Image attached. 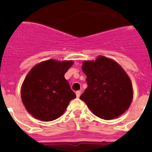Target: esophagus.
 Segmentation results:
<instances>
[{
    "label": "esophagus",
    "mask_w": 152,
    "mask_h": 152,
    "mask_svg": "<svg viewBox=\"0 0 152 152\" xmlns=\"http://www.w3.org/2000/svg\"><path fill=\"white\" fill-rule=\"evenodd\" d=\"M76 96H77V97L78 98V97H80V91H77V92H76Z\"/></svg>",
    "instance_id": "1"
}]
</instances>
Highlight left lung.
I'll use <instances>...</instances> for the list:
<instances>
[{"instance_id": "8db88e82", "label": "left lung", "mask_w": 152, "mask_h": 152, "mask_svg": "<svg viewBox=\"0 0 152 152\" xmlns=\"http://www.w3.org/2000/svg\"><path fill=\"white\" fill-rule=\"evenodd\" d=\"M88 88L80 99L95 116L105 120L124 113L133 99L132 84L119 63L105 56L82 63Z\"/></svg>"}]
</instances>
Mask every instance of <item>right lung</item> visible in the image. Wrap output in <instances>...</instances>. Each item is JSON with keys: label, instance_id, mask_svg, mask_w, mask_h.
I'll return each mask as SVG.
<instances>
[{"label": "right lung", "instance_id": "add662e5", "mask_svg": "<svg viewBox=\"0 0 152 152\" xmlns=\"http://www.w3.org/2000/svg\"><path fill=\"white\" fill-rule=\"evenodd\" d=\"M72 60L49 59L36 64L29 72L21 86V99L26 110L44 122L62 115L76 95L64 78L73 65Z\"/></svg>", "mask_w": 152, "mask_h": 152}]
</instances>
